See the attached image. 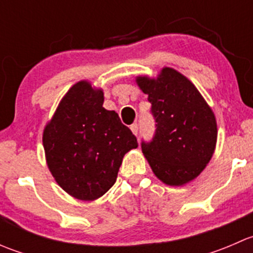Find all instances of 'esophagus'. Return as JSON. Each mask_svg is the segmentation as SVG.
<instances>
[{
	"label": "esophagus",
	"instance_id": "obj_1",
	"mask_svg": "<svg viewBox=\"0 0 253 253\" xmlns=\"http://www.w3.org/2000/svg\"><path fill=\"white\" fill-rule=\"evenodd\" d=\"M131 131L133 132L134 136H137V134H138V125H137V124L131 125Z\"/></svg>",
	"mask_w": 253,
	"mask_h": 253
}]
</instances>
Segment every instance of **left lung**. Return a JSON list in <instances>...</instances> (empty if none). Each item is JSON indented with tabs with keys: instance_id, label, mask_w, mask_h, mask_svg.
Masks as SVG:
<instances>
[{
	"instance_id": "obj_1",
	"label": "left lung",
	"mask_w": 253,
	"mask_h": 253,
	"mask_svg": "<svg viewBox=\"0 0 253 253\" xmlns=\"http://www.w3.org/2000/svg\"><path fill=\"white\" fill-rule=\"evenodd\" d=\"M137 84L152 104L155 134L142 142V152L155 176L169 186H182L197 177L216 144V121L192 82L164 67L157 78L139 76Z\"/></svg>"
}]
</instances>
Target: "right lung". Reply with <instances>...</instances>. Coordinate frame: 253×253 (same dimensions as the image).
<instances>
[{
  "instance_id": "1",
  "label": "right lung",
  "mask_w": 253,
  "mask_h": 253,
  "mask_svg": "<svg viewBox=\"0 0 253 253\" xmlns=\"http://www.w3.org/2000/svg\"><path fill=\"white\" fill-rule=\"evenodd\" d=\"M103 104L101 89L78 82L60 101L42 134L48 170L62 190L81 201L108 192L125 154L138 147L131 129Z\"/></svg>"
}]
</instances>
